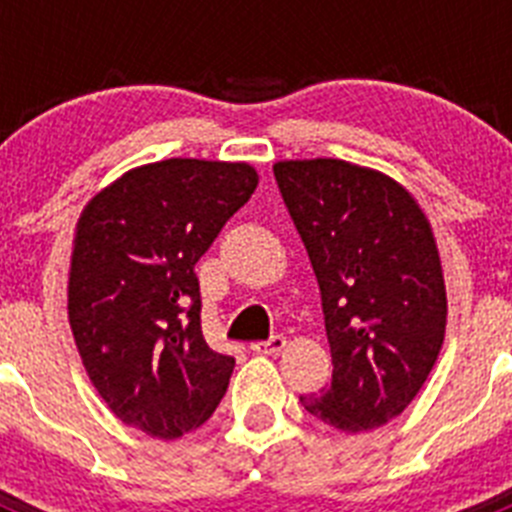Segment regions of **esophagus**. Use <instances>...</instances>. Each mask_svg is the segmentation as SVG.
I'll list each match as a JSON object with an SVG mask.
<instances>
[{
  "label": "esophagus",
  "mask_w": 512,
  "mask_h": 512,
  "mask_svg": "<svg viewBox=\"0 0 512 512\" xmlns=\"http://www.w3.org/2000/svg\"><path fill=\"white\" fill-rule=\"evenodd\" d=\"M287 346V338L284 336H271L269 341H256L253 343V351H256V354H279V351H282V348Z\"/></svg>",
  "instance_id": "34e87169"
}]
</instances>
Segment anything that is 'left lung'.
<instances>
[{"label":"left lung","instance_id":"8db88e82","mask_svg":"<svg viewBox=\"0 0 512 512\" xmlns=\"http://www.w3.org/2000/svg\"><path fill=\"white\" fill-rule=\"evenodd\" d=\"M279 192L318 277L333 379L302 408L343 433L408 408L446 333L431 223L405 187L341 158L279 161Z\"/></svg>","mask_w":512,"mask_h":512}]
</instances>
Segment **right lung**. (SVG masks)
<instances>
[{"mask_svg": "<svg viewBox=\"0 0 512 512\" xmlns=\"http://www.w3.org/2000/svg\"><path fill=\"white\" fill-rule=\"evenodd\" d=\"M256 184L248 164L166 158L94 194L76 223V348L107 408L148 436L200 428L228 390L235 359L202 336L194 266Z\"/></svg>", "mask_w": 512, "mask_h": 512, "instance_id": "add662e5", "label": "right lung"}]
</instances>
